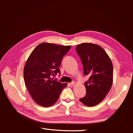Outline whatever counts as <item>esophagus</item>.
I'll return each instance as SVG.
<instances>
[{
  "label": "esophagus",
  "instance_id": "esophagus-1",
  "mask_svg": "<svg viewBox=\"0 0 133 133\" xmlns=\"http://www.w3.org/2000/svg\"><path fill=\"white\" fill-rule=\"evenodd\" d=\"M75 82H72L71 83H70V85L71 86H73V85H75Z\"/></svg>",
  "mask_w": 133,
  "mask_h": 133
}]
</instances>
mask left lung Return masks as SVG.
I'll use <instances>...</instances> for the list:
<instances>
[{"label":"left lung","instance_id":"1","mask_svg":"<svg viewBox=\"0 0 133 133\" xmlns=\"http://www.w3.org/2000/svg\"><path fill=\"white\" fill-rule=\"evenodd\" d=\"M82 60L86 94L80 102L87 106L97 105L104 100L112 84L113 66L109 56L102 47L93 43H82L76 48Z\"/></svg>","mask_w":133,"mask_h":133}]
</instances>
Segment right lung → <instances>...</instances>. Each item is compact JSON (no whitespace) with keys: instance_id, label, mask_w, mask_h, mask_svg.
Listing matches in <instances>:
<instances>
[{"instance_id":"obj_1","label":"right lung","mask_w":133,"mask_h":133,"mask_svg":"<svg viewBox=\"0 0 133 133\" xmlns=\"http://www.w3.org/2000/svg\"><path fill=\"white\" fill-rule=\"evenodd\" d=\"M71 46L42 43L36 48L27 60L23 70L27 89L35 102L42 107L55 104L62 90L67 86L53 79L60 74L59 67Z\"/></svg>"}]
</instances>
